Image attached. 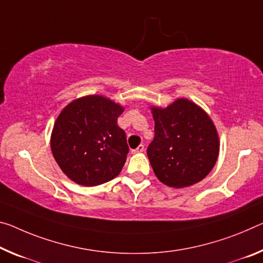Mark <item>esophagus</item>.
Instances as JSON below:
<instances>
[{
    "label": "esophagus",
    "instance_id": "34e87169",
    "mask_svg": "<svg viewBox=\"0 0 263 263\" xmlns=\"http://www.w3.org/2000/svg\"><path fill=\"white\" fill-rule=\"evenodd\" d=\"M144 149H145V146L144 145H139L138 147L137 148H135V149H132V153H138V152H144Z\"/></svg>",
    "mask_w": 263,
    "mask_h": 263
}]
</instances>
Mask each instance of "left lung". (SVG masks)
<instances>
[{
    "label": "left lung",
    "mask_w": 263,
    "mask_h": 263,
    "mask_svg": "<svg viewBox=\"0 0 263 263\" xmlns=\"http://www.w3.org/2000/svg\"><path fill=\"white\" fill-rule=\"evenodd\" d=\"M154 138L147 157L157 178L182 189L201 181L218 160L220 141L215 125L205 111L186 98L161 109L151 107Z\"/></svg>",
    "instance_id": "1"
}]
</instances>
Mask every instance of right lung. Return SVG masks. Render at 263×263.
Masks as SVG:
<instances>
[{"instance_id":"1","label":"right lung","mask_w":263,"mask_h":263,"mask_svg":"<svg viewBox=\"0 0 263 263\" xmlns=\"http://www.w3.org/2000/svg\"><path fill=\"white\" fill-rule=\"evenodd\" d=\"M124 107L99 95L68 104L53 125L50 146L69 179L83 186L116 178L126 161V135L117 125Z\"/></svg>"}]
</instances>
